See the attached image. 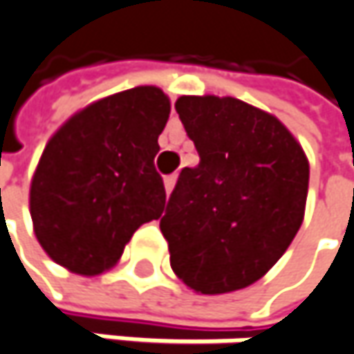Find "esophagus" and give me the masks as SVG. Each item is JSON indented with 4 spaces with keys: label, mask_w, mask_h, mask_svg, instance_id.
Instances as JSON below:
<instances>
[{
    "label": "esophagus",
    "mask_w": 354,
    "mask_h": 354,
    "mask_svg": "<svg viewBox=\"0 0 354 354\" xmlns=\"http://www.w3.org/2000/svg\"><path fill=\"white\" fill-rule=\"evenodd\" d=\"M174 184H176V176H166V178H164V188H166V194H170V192H172Z\"/></svg>",
    "instance_id": "obj_1"
}]
</instances>
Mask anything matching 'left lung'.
<instances>
[{
    "instance_id": "8db88e82",
    "label": "left lung",
    "mask_w": 354,
    "mask_h": 354,
    "mask_svg": "<svg viewBox=\"0 0 354 354\" xmlns=\"http://www.w3.org/2000/svg\"><path fill=\"white\" fill-rule=\"evenodd\" d=\"M176 112L198 150L180 172L160 230L178 279L222 295L262 279L304 218L308 160L274 115L236 100L182 95Z\"/></svg>"
}]
</instances>
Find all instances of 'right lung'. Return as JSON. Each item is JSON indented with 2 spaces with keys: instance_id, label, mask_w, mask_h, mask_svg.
Here are the masks:
<instances>
[{
  "instance_id": "1",
  "label": "right lung",
  "mask_w": 354,
  "mask_h": 354,
  "mask_svg": "<svg viewBox=\"0 0 354 354\" xmlns=\"http://www.w3.org/2000/svg\"><path fill=\"white\" fill-rule=\"evenodd\" d=\"M168 115V95L140 86L90 104L52 136L30 188L33 232L50 259L102 274L160 218L166 190L154 158Z\"/></svg>"
}]
</instances>
